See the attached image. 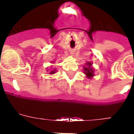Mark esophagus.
Returning a JSON list of instances; mask_svg holds the SVG:
<instances>
[{"instance_id":"34e87169","label":"esophagus","mask_w":134,"mask_h":134,"mask_svg":"<svg viewBox=\"0 0 134 134\" xmlns=\"http://www.w3.org/2000/svg\"><path fill=\"white\" fill-rule=\"evenodd\" d=\"M71 54H73V52H71Z\"/></svg>"}]
</instances>
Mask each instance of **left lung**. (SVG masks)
<instances>
[{
    "mask_svg": "<svg viewBox=\"0 0 134 134\" xmlns=\"http://www.w3.org/2000/svg\"><path fill=\"white\" fill-rule=\"evenodd\" d=\"M86 66L83 67V73L88 79L93 78L94 77V72L95 70L93 68V63L90 62H86Z\"/></svg>",
    "mask_w": 134,
    "mask_h": 134,
    "instance_id": "8db88e82",
    "label": "left lung"
}]
</instances>
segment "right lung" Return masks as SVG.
I'll use <instances>...</instances> for the list:
<instances>
[{"mask_svg": "<svg viewBox=\"0 0 134 134\" xmlns=\"http://www.w3.org/2000/svg\"><path fill=\"white\" fill-rule=\"evenodd\" d=\"M54 62H52V63H53ZM47 72H49V75H53V74H55L56 72H57V70H56V69H54V70H47Z\"/></svg>", "mask_w": 134, "mask_h": 134, "instance_id": "right-lung-1", "label": "right lung"}]
</instances>
